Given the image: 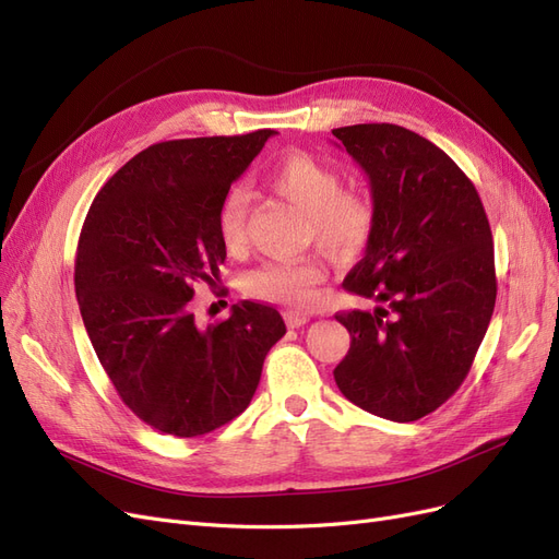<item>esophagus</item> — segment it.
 Segmentation results:
<instances>
[{"label": "esophagus", "mask_w": 559, "mask_h": 559, "mask_svg": "<svg viewBox=\"0 0 559 559\" xmlns=\"http://www.w3.org/2000/svg\"><path fill=\"white\" fill-rule=\"evenodd\" d=\"M284 319H286V324H289L292 329H300V326H306V324H308V321H310V314L289 310V312H284Z\"/></svg>", "instance_id": "1"}]
</instances>
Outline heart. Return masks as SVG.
<instances>
[{"label": "heart", "mask_w": 559, "mask_h": 559, "mask_svg": "<svg viewBox=\"0 0 559 559\" xmlns=\"http://www.w3.org/2000/svg\"><path fill=\"white\" fill-rule=\"evenodd\" d=\"M267 189L294 202L310 216L314 242L335 261L359 257L376 226V210L361 191H345L335 167L306 151H289L265 175ZM247 200L242 189H230L218 207V235L228 249L245 240ZM326 270L314 259L265 261L251 270L245 292L282 306H310Z\"/></svg>", "instance_id": "1"}]
</instances>
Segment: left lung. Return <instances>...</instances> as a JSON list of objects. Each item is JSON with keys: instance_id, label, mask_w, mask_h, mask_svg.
I'll return each mask as SVG.
<instances>
[{"instance_id": "1", "label": "left lung", "mask_w": 559, "mask_h": 559, "mask_svg": "<svg viewBox=\"0 0 559 559\" xmlns=\"http://www.w3.org/2000/svg\"><path fill=\"white\" fill-rule=\"evenodd\" d=\"M368 177L376 226L343 286L373 310L337 312L349 352L345 399L415 421L464 382L497 300L495 245L480 195L445 151L392 123L333 130Z\"/></svg>"}]
</instances>
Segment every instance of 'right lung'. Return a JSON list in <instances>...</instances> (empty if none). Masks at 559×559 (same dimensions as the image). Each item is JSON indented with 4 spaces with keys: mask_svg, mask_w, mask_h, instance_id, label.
<instances>
[{
    "mask_svg": "<svg viewBox=\"0 0 559 559\" xmlns=\"http://www.w3.org/2000/svg\"><path fill=\"white\" fill-rule=\"evenodd\" d=\"M275 130L173 140L144 148L99 193L81 228L74 286L93 349L128 408L163 433L193 438L238 417L280 312L242 300L200 329L193 284L218 280V207Z\"/></svg>",
    "mask_w": 559,
    "mask_h": 559,
    "instance_id": "right-lung-1",
    "label": "right lung"
}]
</instances>
